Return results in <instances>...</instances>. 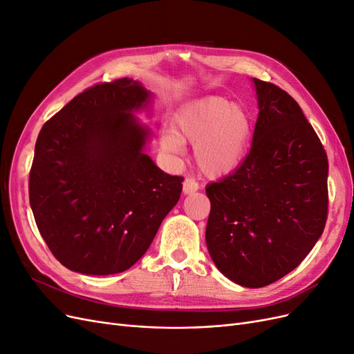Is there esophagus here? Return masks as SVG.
Returning a JSON list of instances; mask_svg holds the SVG:
<instances>
[{"mask_svg":"<svg viewBox=\"0 0 354 354\" xmlns=\"http://www.w3.org/2000/svg\"><path fill=\"white\" fill-rule=\"evenodd\" d=\"M199 189V185L196 183V181L194 178H186L183 181V194L185 195H190L194 194V192H196Z\"/></svg>","mask_w":354,"mask_h":354,"instance_id":"34e87169","label":"esophagus"}]
</instances>
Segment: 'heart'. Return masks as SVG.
<instances>
[{
    "mask_svg": "<svg viewBox=\"0 0 354 354\" xmlns=\"http://www.w3.org/2000/svg\"><path fill=\"white\" fill-rule=\"evenodd\" d=\"M252 136L251 118L230 100L209 95L192 103L174 121V133H165L162 147L171 155L183 153V143L195 146L201 173L217 178L233 173L248 152Z\"/></svg>",
    "mask_w": 354,
    "mask_h": 354,
    "instance_id": "b5f03b06",
    "label": "heart"
}]
</instances>
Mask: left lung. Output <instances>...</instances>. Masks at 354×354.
Returning a JSON list of instances; mask_svg holds the SVG:
<instances>
[{
	"label": "left lung",
	"mask_w": 354,
	"mask_h": 354,
	"mask_svg": "<svg viewBox=\"0 0 354 354\" xmlns=\"http://www.w3.org/2000/svg\"><path fill=\"white\" fill-rule=\"evenodd\" d=\"M259 100L241 167L207 186L205 239L217 269L246 288L270 285L312 251L328 217V156L298 103L252 78Z\"/></svg>",
	"instance_id": "left-lung-1"
}]
</instances>
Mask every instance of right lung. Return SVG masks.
<instances>
[{
	"label": "right lung",
	"instance_id": "obj_1",
	"mask_svg": "<svg viewBox=\"0 0 354 354\" xmlns=\"http://www.w3.org/2000/svg\"><path fill=\"white\" fill-rule=\"evenodd\" d=\"M152 93L121 78L95 84L42 125L29 202L42 239L69 270L121 273L142 259L183 189L145 152L134 112Z\"/></svg>",
	"mask_w": 354,
	"mask_h": 354
}]
</instances>
